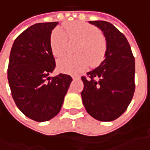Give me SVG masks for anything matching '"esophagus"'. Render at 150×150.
<instances>
[{
  "label": "esophagus",
  "mask_w": 150,
  "mask_h": 150,
  "mask_svg": "<svg viewBox=\"0 0 150 150\" xmlns=\"http://www.w3.org/2000/svg\"><path fill=\"white\" fill-rule=\"evenodd\" d=\"M72 79L74 80V79H78V76H72Z\"/></svg>",
  "instance_id": "obj_1"
}]
</instances>
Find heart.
<instances>
[{"instance_id":"obj_1","label":"heart","mask_w":150,"mask_h":150,"mask_svg":"<svg viewBox=\"0 0 150 150\" xmlns=\"http://www.w3.org/2000/svg\"><path fill=\"white\" fill-rule=\"evenodd\" d=\"M64 27L66 32L61 27H57L52 32L50 47L52 54L60 57L66 52L67 34L70 39L77 40L81 43L77 48L78 56H65L58 60L59 71L65 73H78L85 70L89 63L92 66H97L103 60L106 54L107 42L98 28L81 21L67 23Z\"/></svg>"}]
</instances>
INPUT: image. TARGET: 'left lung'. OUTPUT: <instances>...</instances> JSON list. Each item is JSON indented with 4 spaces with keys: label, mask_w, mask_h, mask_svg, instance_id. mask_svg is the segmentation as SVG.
<instances>
[{
    "label": "left lung",
    "mask_w": 150,
    "mask_h": 150,
    "mask_svg": "<svg viewBox=\"0 0 150 150\" xmlns=\"http://www.w3.org/2000/svg\"><path fill=\"white\" fill-rule=\"evenodd\" d=\"M105 37V58L95 69L82 77L81 93L85 109L97 120L112 121L124 113L135 89V60L124 35L105 21H90Z\"/></svg>",
    "instance_id": "obj_1"
}]
</instances>
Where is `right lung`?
<instances>
[{
  "label": "right lung",
  "mask_w": 150,
  "mask_h": 150,
  "mask_svg": "<svg viewBox=\"0 0 150 150\" xmlns=\"http://www.w3.org/2000/svg\"><path fill=\"white\" fill-rule=\"evenodd\" d=\"M58 22L37 23L16 38L10 53L7 78L16 105L27 118L48 121L60 112L72 81L60 73L49 77L56 62L50 47Z\"/></svg>",
  "instance_id": "add662e5"
}]
</instances>
